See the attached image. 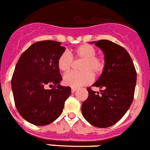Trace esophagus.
Masks as SVG:
<instances>
[{
    "label": "esophagus",
    "instance_id": "34e87169",
    "mask_svg": "<svg viewBox=\"0 0 150 150\" xmlns=\"http://www.w3.org/2000/svg\"><path fill=\"white\" fill-rule=\"evenodd\" d=\"M76 91V88H71V93H75Z\"/></svg>",
    "mask_w": 150,
    "mask_h": 150
}]
</instances>
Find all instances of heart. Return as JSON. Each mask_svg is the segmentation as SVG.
Wrapping results in <instances>:
<instances>
[{"label":"heart","mask_w":150,"mask_h":150,"mask_svg":"<svg viewBox=\"0 0 150 150\" xmlns=\"http://www.w3.org/2000/svg\"><path fill=\"white\" fill-rule=\"evenodd\" d=\"M73 54L75 58L83 59L81 65L82 71H71L65 74L63 82L67 86L77 88L88 85L93 80L92 74L95 75L100 74L105 68V61L102 58L96 56V51L92 45L88 44L80 45L73 51ZM72 64V56L67 51L62 53L57 59V67L62 72H68Z\"/></svg>","instance_id":"b5f03b06"}]
</instances>
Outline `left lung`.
Segmentation results:
<instances>
[{"label":"left lung","mask_w":150,"mask_h":150,"mask_svg":"<svg viewBox=\"0 0 150 150\" xmlns=\"http://www.w3.org/2000/svg\"><path fill=\"white\" fill-rule=\"evenodd\" d=\"M95 43L105 54V68L92 85L101 93L88 88V97L82 105V115L93 126L109 127L119 122L130 107L136 85V71L129 53L108 40Z\"/></svg>","instance_id":"obj_1"}]
</instances>
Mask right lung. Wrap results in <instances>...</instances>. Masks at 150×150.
Returning a JSON list of instances; mask_svg holds the SVG:
<instances>
[{"label": "right lung", "instance_id": "right-lung-1", "mask_svg": "<svg viewBox=\"0 0 150 150\" xmlns=\"http://www.w3.org/2000/svg\"><path fill=\"white\" fill-rule=\"evenodd\" d=\"M65 48L43 40L30 45L20 57L12 78L15 106L25 120L37 126L51 124L61 115L71 93L62 80L57 59ZM52 86L47 90L45 87Z\"/></svg>", "mask_w": 150, "mask_h": 150}]
</instances>
